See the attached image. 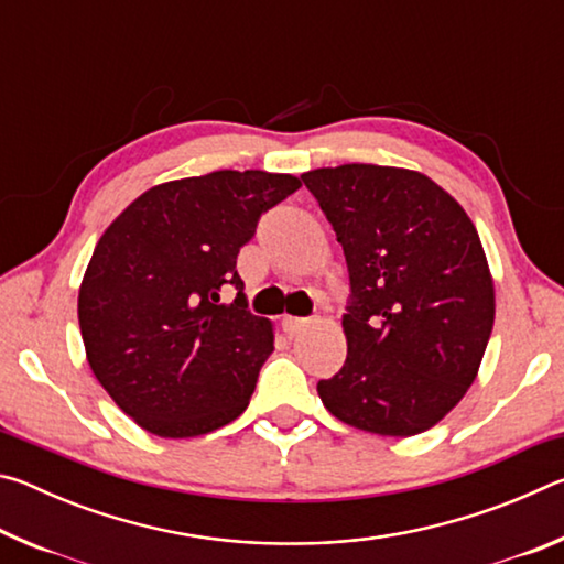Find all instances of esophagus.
Wrapping results in <instances>:
<instances>
[{"instance_id": "esophagus-1", "label": "esophagus", "mask_w": 564, "mask_h": 564, "mask_svg": "<svg viewBox=\"0 0 564 564\" xmlns=\"http://www.w3.org/2000/svg\"><path fill=\"white\" fill-rule=\"evenodd\" d=\"M281 326H283V330H285V333H295V330H301V328L305 326V318H295V316H283V321H281Z\"/></svg>"}]
</instances>
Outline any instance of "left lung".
<instances>
[{
	"mask_svg": "<svg viewBox=\"0 0 564 564\" xmlns=\"http://www.w3.org/2000/svg\"><path fill=\"white\" fill-rule=\"evenodd\" d=\"M348 263V356L318 395L360 431L433 427L473 386L495 321L480 236L417 171L343 164L303 174Z\"/></svg>",
	"mask_w": 564,
	"mask_h": 564,
	"instance_id": "left-lung-1",
	"label": "left lung"
}]
</instances>
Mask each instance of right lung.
<instances>
[{"label": "right lung", "instance_id": "right-lung-1", "mask_svg": "<svg viewBox=\"0 0 564 564\" xmlns=\"http://www.w3.org/2000/svg\"><path fill=\"white\" fill-rule=\"evenodd\" d=\"M291 174L214 171L149 188L94 248L79 289L87 360L123 413L159 437H196L243 413L273 352L236 271ZM226 284L237 291L220 301Z\"/></svg>", "mask_w": 564, "mask_h": 564}]
</instances>
